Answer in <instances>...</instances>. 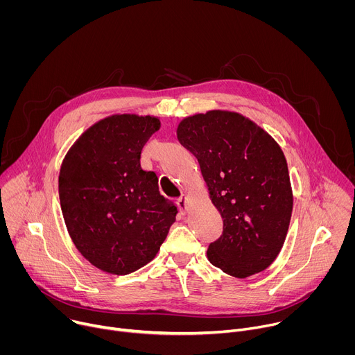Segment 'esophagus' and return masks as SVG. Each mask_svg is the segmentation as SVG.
Wrapping results in <instances>:
<instances>
[{
    "label": "esophagus",
    "instance_id": "34e87169",
    "mask_svg": "<svg viewBox=\"0 0 355 355\" xmlns=\"http://www.w3.org/2000/svg\"><path fill=\"white\" fill-rule=\"evenodd\" d=\"M177 207H178V209L182 215H185L189 211V204H188V196L187 195H182L177 199Z\"/></svg>",
    "mask_w": 355,
    "mask_h": 355
}]
</instances>
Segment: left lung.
<instances>
[{
  "label": "left lung",
  "mask_w": 355,
  "mask_h": 355,
  "mask_svg": "<svg viewBox=\"0 0 355 355\" xmlns=\"http://www.w3.org/2000/svg\"><path fill=\"white\" fill-rule=\"evenodd\" d=\"M177 137L198 159L223 219L208 260L236 278L268 268L284 245L293 207L279 144L256 122L220 110L184 118Z\"/></svg>",
  "instance_id": "1"
}]
</instances>
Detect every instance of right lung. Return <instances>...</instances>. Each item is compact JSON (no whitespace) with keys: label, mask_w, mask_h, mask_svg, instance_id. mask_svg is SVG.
<instances>
[{"label":"right lung","mask_w":355,"mask_h":355,"mask_svg":"<svg viewBox=\"0 0 355 355\" xmlns=\"http://www.w3.org/2000/svg\"><path fill=\"white\" fill-rule=\"evenodd\" d=\"M160 129L157 116L116 114L89 126L70 147L59 174L67 232L101 271L126 275L156 257L177 207L140 166L141 148Z\"/></svg>","instance_id":"1"}]
</instances>
